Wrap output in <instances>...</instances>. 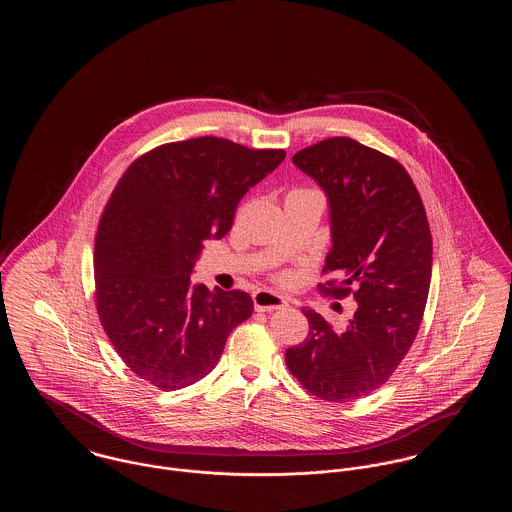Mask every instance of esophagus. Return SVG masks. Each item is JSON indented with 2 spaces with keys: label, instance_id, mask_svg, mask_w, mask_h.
<instances>
[{
  "label": "esophagus",
  "instance_id": "obj_1",
  "mask_svg": "<svg viewBox=\"0 0 512 512\" xmlns=\"http://www.w3.org/2000/svg\"><path fill=\"white\" fill-rule=\"evenodd\" d=\"M253 303H255V309L261 311V313L288 307V299H286V297H282V295H278V293L267 292V290L255 293V295H253Z\"/></svg>",
  "mask_w": 512,
  "mask_h": 512
}]
</instances>
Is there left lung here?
Returning a JSON list of instances; mask_svg holds the SVG:
<instances>
[{
    "label": "left lung",
    "instance_id": "1",
    "mask_svg": "<svg viewBox=\"0 0 512 512\" xmlns=\"http://www.w3.org/2000/svg\"><path fill=\"white\" fill-rule=\"evenodd\" d=\"M328 199L332 249L318 284L334 297L353 293L355 315L334 332L303 309L309 336L286 349L293 376L320 399H361L388 382L418 334L432 278V234L418 190L395 159L351 138H328L292 157Z\"/></svg>",
    "mask_w": 512,
    "mask_h": 512
}]
</instances>
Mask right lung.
Wrapping results in <instances>:
<instances>
[{
    "label": "right lung",
    "mask_w": 512,
    "mask_h": 512,
    "mask_svg": "<svg viewBox=\"0 0 512 512\" xmlns=\"http://www.w3.org/2000/svg\"><path fill=\"white\" fill-rule=\"evenodd\" d=\"M286 159L201 136L155 147L122 174L99 220V320L126 366L159 390L192 386L251 317L242 290L213 292L190 274L205 240L232 228L240 199Z\"/></svg>",
    "instance_id": "right-lung-1"
}]
</instances>
